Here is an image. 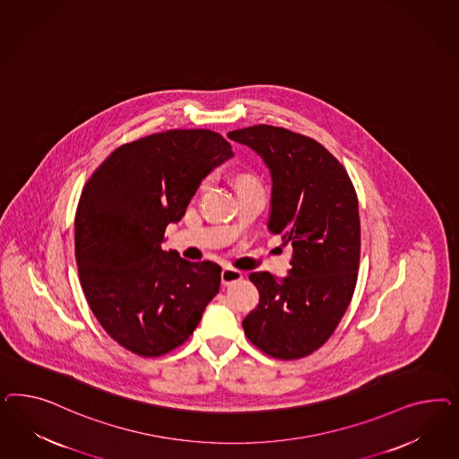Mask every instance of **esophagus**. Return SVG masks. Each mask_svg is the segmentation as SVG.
Returning a JSON list of instances; mask_svg holds the SVG:
<instances>
[{
	"mask_svg": "<svg viewBox=\"0 0 459 459\" xmlns=\"http://www.w3.org/2000/svg\"><path fill=\"white\" fill-rule=\"evenodd\" d=\"M221 278H222L223 286H230V284H234V282L242 279V273L238 269L227 265V267H223Z\"/></svg>",
	"mask_w": 459,
	"mask_h": 459,
	"instance_id": "34e87169",
	"label": "esophagus"
}]
</instances>
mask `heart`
Masks as SVG:
<instances>
[{
	"label": "heart",
	"instance_id": "heart-1",
	"mask_svg": "<svg viewBox=\"0 0 459 459\" xmlns=\"http://www.w3.org/2000/svg\"><path fill=\"white\" fill-rule=\"evenodd\" d=\"M249 181H255L252 177H249V175H244V177H240L238 178V185H242V183H249Z\"/></svg>",
	"mask_w": 459,
	"mask_h": 459
}]
</instances>
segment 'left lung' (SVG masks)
<instances>
[{
  "label": "left lung",
  "mask_w": 459,
  "mask_h": 459,
  "mask_svg": "<svg viewBox=\"0 0 459 459\" xmlns=\"http://www.w3.org/2000/svg\"><path fill=\"white\" fill-rule=\"evenodd\" d=\"M227 136L269 168L267 227L292 247L286 278L250 274L261 298L242 326L265 355L296 360L326 343L351 301L360 263L357 194L347 169L315 139L267 125Z\"/></svg>",
  "instance_id": "8db88e82"
}]
</instances>
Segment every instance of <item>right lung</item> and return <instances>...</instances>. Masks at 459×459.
I'll use <instances>...</instances> for the list:
<instances>
[{
  "label": "right lung",
  "mask_w": 459,
  "mask_h": 459,
  "mask_svg": "<svg viewBox=\"0 0 459 459\" xmlns=\"http://www.w3.org/2000/svg\"><path fill=\"white\" fill-rule=\"evenodd\" d=\"M232 146L210 129H171L114 150L83 186L75 261L83 294L106 333L139 357L183 345L221 288L222 267L161 249Z\"/></svg>",
  "instance_id": "right-lung-1"
}]
</instances>
